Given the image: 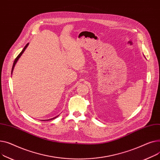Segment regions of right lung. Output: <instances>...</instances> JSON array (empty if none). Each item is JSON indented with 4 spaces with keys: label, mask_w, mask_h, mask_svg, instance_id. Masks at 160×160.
I'll use <instances>...</instances> for the list:
<instances>
[{
    "label": "right lung",
    "mask_w": 160,
    "mask_h": 160,
    "mask_svg": "<svg viewBox=\"0 0 160 160\" xmlns=\"http://www.w3.org/2000/svg\"><path fill=\"white\" fill-rule=\"evenodd\" d=\"M28 46V43L24 46V48H23V50H22V52L19 53V54H18V55L17 56V57L16 58V59H15V61H14V62H13V67H12V72H13V68H14V67H15V64L17 63V61H18V59H19L20 58V57H21V56L22 55V54L23 53V52H24V50H26V48H27V46ZM58 116H56V117H55V118H52V119H46V120H42V121H49V120H52V119H55V118H57Z\"/></svg>",
    "instance_id": "right-lung-1"
}]
</instances>
